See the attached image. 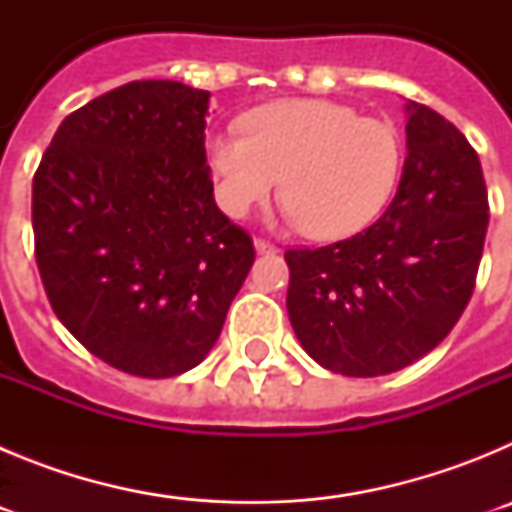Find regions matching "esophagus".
I'll use <instances>...</instances> for the list:
<instances>
[{
    "label": "esophagus",
    "mask_w": 512,
    "mask_h": 512,
    "mask_svg": "<svg viewBox=\"0 0 512 512\" xmlns=\"http://www.w3.org/2000/svg\"><path fill=\"white\" fill-rule=\"evenodd\" d=\"M253 246H256V251H259V253H274V251H277V246H274L271 241H264V238H256V241H253Z\"/></svg>",
    "instance_id": "esophagus-1"
}]
</instances>
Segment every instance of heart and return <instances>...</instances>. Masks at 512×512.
<instances>
[{
	"label": "heart",
	"instance_id": "b5f03b06",
	"mask_svg": "<svg viewBox=\"0 0 512 512\" xmlns=\"http://www.w3.org/2000/svg\"><path fill=\"white\" fill-rule=\"evenodd\" d=\"M217 200L243 217L282 179L287 217L320 241L366 228L397 184L402 140L392 122L330 99H282L253 110L243 133L207 140Z\"/></svg>",
	"mask_w": 512,
	"mask_h": 512
}]
</instances>
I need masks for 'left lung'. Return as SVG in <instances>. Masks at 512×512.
<instances>
[{"instance_id": "obj_1", "label": "left lung", "mask_w": 512, "mask_h": 512, "mask_svg": "<svg viewBox=\"0 0 512 512\" xmlns=\"http://www.w3.org/2000/svg\"><path fill=\"white\" fill-rule=\"evenodd\" d=\"M408 158L377 223L320 248H289L287 312L302 348L343 377L413 364L449 336L477 282L490 205L477 151L408 99Z\"/></svg>"}]
</instances>
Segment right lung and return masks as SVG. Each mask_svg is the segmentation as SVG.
<instances>
[{"label": "right lung", "instance_id": "add662e5", "mask_svg": "<svg viewBox=\"0 0 512 512\" xmlns=\"http://www.w3.org/2000/svg\"><path fill=\"white\" fill-rule=\"evenodd\" d=\"M210 92L130 81L71 112L33 179L35 261L71 336L164 379L215 346L256 251L212 197Z\"/></svg>", "mask_w": 512, "mask_h": 512}]
</instances>
